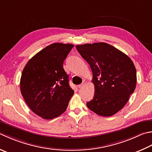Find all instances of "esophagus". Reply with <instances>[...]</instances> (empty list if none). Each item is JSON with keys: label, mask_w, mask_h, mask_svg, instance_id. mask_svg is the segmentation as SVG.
<instances>
[{"label": "esophagus", "mask_w": 152, "mask_h": 152, "mask_svg": "<svg viewBox=\"0 0 152 152\" xmlns=\"http://www.w3.org/2000/svg\"><path fill=\"white\" fill-rule=\"evenodd\" d=\"M85 84H86V82H83L81 84L78 85V88H82L83 86H84V85H85Z\"/></svg>", "instance_id": "esophagus-1"}]
</instances>
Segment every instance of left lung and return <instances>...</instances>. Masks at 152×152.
Here are the masks:
<instances>
[{"label": "left lung", "mask_w": 152, "mask_h": 152, "mask_svg": "<svg viewBox=\"0 0 152 152\" xmlns=\"http://www.w3.org/2000/svg\"><path fill=\"white\" fill-rule=\"evenodd\" d=\"M76 47L93 73L95 93L86 105L103 117L117 113L126 105L136 88L137 79L133 62L124 53L106 43Z\"/></svg>", "instance_id": "8db88e82"}]
</instances>
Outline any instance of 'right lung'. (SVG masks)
<instances>
[{"label": "right lung", "instance_id": "1", "mask_svg": "<svg viewBox=\"0 0 152 152\" xmlns=\"http://www.w3.org/2000/svg\"><path fill=\"white\" fill-rule=\"evenodd\" d=\"M73 47L60 43L47 46L33 56L22 71L21 93L31 111L44 119L63 113L74 93L63 68Z\"/></svg>", "mask_w": 152, "mask_h": 152}]
</instances>
